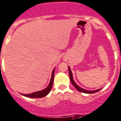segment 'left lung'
I'll return each mask as SVG.
<instances>
[{"label":"left lung","mask_w":121,"mask_h":121,"mask_svg":"<svg viewBox=\"0 0 121 121\" xmlns=\"http://www.w3.org/2000/svg\"><path fill=\"white\" fill-rule=\"evenodd\" d=\"M68 69H69V73L70 79L71 82H72V84H73V86H74V87L76 88V89L78 90V91H79V92H83V93L93 94V93H95V92H98V91H99L100 90H101V89H99V90H94V91H90V90H85V89L82 88H81V87H80L79 86H78V85L76 84V82H74V80H73V74H72V71H71V69H70V67H69V66H68Z\"/></svg>","instance_id":"left-lung-1"}]
</instances>
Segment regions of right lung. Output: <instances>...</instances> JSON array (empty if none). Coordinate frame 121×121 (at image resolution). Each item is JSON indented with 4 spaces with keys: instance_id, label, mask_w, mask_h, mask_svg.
<instances>
[{
    "instance_id": "right-lung-1",
    "label": "right lung",
    "mask_w": 121,
    "mask_h": 121,
    "mask_svg": "<svg viewBox=\"0 0 121 121\" xmlns=\"http://www.w3.org/2000/svg\"><path fill=\"white\" fill-rule=\"evenodd\" d=\"M55 69L54 68V70H52L51 81L50 82H49V85H48V86H47L46 88H45L43 90H41V91H36V92H33V93L29 94H21L22 95H24V96L27 97H29V98H42V97H45L46 95H47L49 93L51 90L52 86V84H53V81H54V72H55Z\"/></svg>"
}]
</instances>
